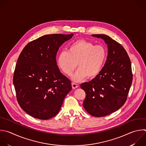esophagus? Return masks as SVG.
Masks as SVG:
<instances>
[{"label":"esophagus","mask_w":146,"mask_h":146,"mask_svg":"<svg viewBox=\"0 0 146 146\" xmlns=\"http://www.w3.org/2000/svg\"><path fill=\"white\" fill-rule=\"evenodd\" d=\"M72 88L73 89H76L77 88H78V84H76V83H72Z\"/></svg>","instance_id":"1"}]
</instances>
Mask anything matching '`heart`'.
<instances>
[{"instance_id":"obj_1","label":"heart","mask_w":146,"mask_h":146,"mask_svg":"<svg viewBox=\"0 0 146 146\" xmlns=\"http://www.w3.org/2000/svg\"><path fill=\"white\" fill-rule=\"evenodd\" d=\"M108 56L107 48L103 45L95 44L85 39H78L68 47V51L59 53L57 65L65 74L70 76L77 66L78 69L72 76L75 82H80L86 77L93 78L102 71Z\"/></svg>"}]
</instances>
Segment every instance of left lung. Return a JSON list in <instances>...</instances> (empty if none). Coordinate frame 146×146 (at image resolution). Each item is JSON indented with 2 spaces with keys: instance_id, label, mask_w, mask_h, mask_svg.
<instances>
[{
  "instance_id": "left-lung-1",
  "label": "left lung",
  "mask_w": 146,
  "mask_h": 146,
  "mask_svg": "<svg viewBox=\"0 0 146 146\" xmlns=\"http://www.w3.org/2000/svg\"><path fill=\"white\" fill-rule=\"evenodd\" d=\"M108 46V56L100 73L81 84L86 98L83 107L92 116L103 117L120 108L127 100L132 81L131 63L124 48L105 34H93Z\"/></svg>"
}]
</instances>
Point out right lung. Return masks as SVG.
Segmentation results:
<instances>
[{
    "label": "right lung",
    "mask_w": 146,
    "mask_h": 146,
    "mask_svg": "<svg viewBox=\"0 0 146 146\" xmlns=\"http://www.w3.org/2000/svg\"><path fill=\"white\" fill-rule=\"evenodd\" d=\"M73 34L43 35L29 42L21 53L13 84L21 108L36 119L47 120L60 111L72 90L71 81L57 65L60 47Z\"/></svg>",
    "instance_id": "right-lung-1"
}]
</instances>
